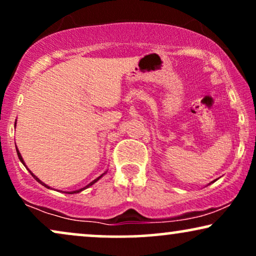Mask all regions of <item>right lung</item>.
<instances>
[{"label": "right lung", "instance_id": "1", "mask_svg": "<svg viewBox=\"0 0 256 256\" xmlns=\"http://www.w3.org/2000/svg\"><path fill=\"white\" fill-rule=\"evenodd\" d=\"M15 126H16V122H15ZM16 152H18V160H21V163H22V164H24V166H26V163H24V158H22V156H21L20 151H18V148H16ZM26 168H27V166H26ZM27 170L29 171V172H30V174H32V176H33V177H34V178H35V180H36L38 183H40V184H42V186H46V188H48V189H50V186H47V184H44V182H42V180H38V177H36V176H35V174H34L33 172H32V171H30V170H29V169H28V168H27ZM106 172H108V171H105V172H104V174H100V176L98 177V178H96L94 180H92V182H90V183H88V184H87V186H84V188H82V189H78V190H74V192H66V194H70V195H72V194H78V192H82V190H85V189H87V188H90V186H93V184H94L96 182H98V180H99L100 178H102V176H104V174H105Z\"/></svg>", "mask_w": 256, "mask_h": 256}]
</instances>
